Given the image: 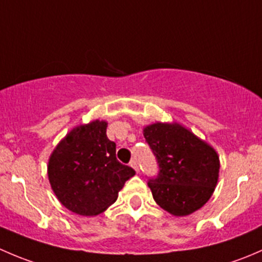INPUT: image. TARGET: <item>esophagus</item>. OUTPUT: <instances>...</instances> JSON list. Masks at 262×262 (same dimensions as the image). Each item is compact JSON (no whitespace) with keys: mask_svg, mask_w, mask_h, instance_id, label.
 <instances>
[{"mask_svg":"<svg viewBox=\"0 0 262 262\" xmlns=\"http://www.w3.org/2000/svg\"><path fill=\"white\" fill-rule=\"evenodd\" d=\"M130 166H132V167L134 168V170H136V172H139L138 163H137V161H136V160H132V161H130Z\"/></svg>","mask_w":262,"mask_h":262,"instance_id":"34e87169","label":"esophagus"}]
</instances>
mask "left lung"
<instances>
[{
	"label": "left lung",
	"instance_id": "obj_1",
	"mask_svg": "<svg viewBox=\"0 0 262 262\" xmlns=\"http://www.w3.org/2000/svg\"><path fill=\"white\" fill-rule=\"evenodd\" d=\"M143 132L158 165L157 175L148 180L156 203L178 216L202 208L218 181L215 150L176 123H156Z\"/></svg>",
	"mask_w": 262,
	"mask_h": 262
}]
</instances>
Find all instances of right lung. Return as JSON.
I'll return each mask as SVG.
<instances>
[{
	"label": "right lung",
	"mask_w": 262,
	"mask_h": 262,
	"mask_svg": "<svg viewBox=\"0 0 262 262\" xmlns=\"http://www.w3.org/2000/svg\"><path fill=\"white\" fill-rule=\"evenodd\" d=\"M106 121L73 129L52 153L48 178L58 200L71 212L97 215L112 205L136 171L116 158Z\"/></svg>",
	"instance_id": "1"
}]
</instances>
